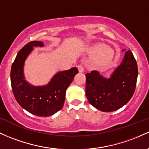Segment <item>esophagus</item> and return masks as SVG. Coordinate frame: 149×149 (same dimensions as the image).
I'll return each mask as SVG.
<instances>
[{"label":"esophagus","instance_id":"34e87169","mask_svg":"<svg viewBox=\"0 0 149 149\" xmlns=\"http://www.w3.org/2000/svg\"><path fill=\"white\" fill-rule=\"evenodd\" d=\"M78 69L80 73H83V72H84V67H83V66H82V65H78Z\"/></svg>","mask_w":149,"mask_h":149}]
</instances>
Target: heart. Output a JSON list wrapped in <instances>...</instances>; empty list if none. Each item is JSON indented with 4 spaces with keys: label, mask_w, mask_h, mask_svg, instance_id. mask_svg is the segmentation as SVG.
Returning a JSON list of instances; mask_svg holds the SVG:
<instances>
[{
    "label": "heart",
    "mask_w": 149,
    "mask_h": 149,
    "mask_svg": "<svg viewBox=\"0 0 149 149\" xmlns=\"http://www.w3.org/2000/svg\"><path fill=\"white\" fill-rule=\"evenodd\" d=\"M104 48V45H97L90 49V53L91 54H95L93 57V63L95 66L99 67L106 66L112 61V54Z\"/></svg>",
    "instance_id": "heart-1"
}]
</instances>
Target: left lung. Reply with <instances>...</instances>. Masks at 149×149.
Returning <instances> with one entry per match:
<instances>
[{
	"label": "left lung",
	"instance_id": "8db88e82",
	"mask_svg": "<svg viewBox=\"0 0 149 149\" xmlns=\"http://www.w3.org/2000/svg\"><path fill=\"white\" fill-rule=\"evenodd\" d=\"M125 49H122V52ZM138 67L130 50L110 78H104L97 71L86 73V97L91 104L102 112H112L125 105L134 93Z\"/></svg>",
	"mask_w": 149,
	"mask_h": 149
}]
</instances>
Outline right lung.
<instances>
[{"mask_svg":"<svg viewBox=\"0 0 149 149\" xmlns=\"http://www.w3.org/2000/svg\"><path fill=\"white\" fill-rule=\"evenodd\" d=\"M44 47V43L30 42L18 52L11 67V86L15 98L22 108L39 117H49L63 107L67 88L78 70L73 67L67 71L58 72L47 85L32 86L25 80L24 65L34 47Z\"/></svg>","mask_w":149,"mask_h":149,"instance_id":"1","label":"right lung"}]
</instances>
